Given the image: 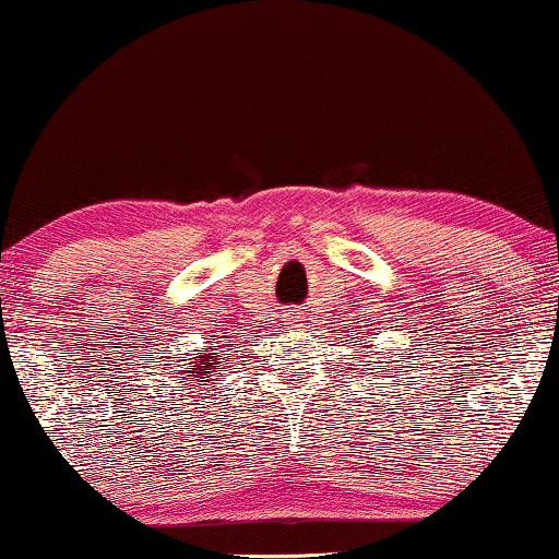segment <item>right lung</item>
<instances>
[{
    "mask_svg": "<svg viewBox=\"0 0 559 559\" xmlns=\"http://www.w3.org/2000/svg\"><path fill=\"white\" fill-rule=\"evenodd\" d=\"M221 361H215L213 354H202L194 361H190V367H185L182 372L187 377V382H210L213 377H221Z\"/></svg>",
    "mask_w": 559,
    "mask_h": 559,
    "instance_id": "obj_1",
    "label": "right lung"
}]
</instances>
